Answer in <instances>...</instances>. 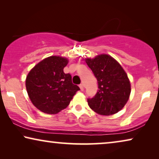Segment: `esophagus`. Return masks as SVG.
Here are the masks:
<instances>
[{
	"label": "esophagus",
	"mask_w": 159,
	"mask_h": 159,
	"mask_svg": "<svg viewBox=\"0 0 159 159\" xmlns=\"http://www.w3.org/2000/svg\"><path fill=\"white\" fill-rule=\"evenodd\" d=\"M79 87H80V90H81L82 91L84 90V84H80V85H79Z\"/></svg>",
	"instance_id": "1"
}]
</instances>
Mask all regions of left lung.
I'll return each instance as SVG.
<instances>
[{
	"instance_id": "1",
	"label": "left lung",
	"mask_w": 159,
	"mask_h": 159,
	"mask_svg": "<svg viewBox=\"0 0 159 159\" xmlns=\"http://www.w3.org/2000/svg\"><path fill=\"white\" fill-rule=\"evenodd\" d=\"M85 62L97 79L98 90L88 106L97 114L110 116L118 113L129 100L131 84L126 71L117 61L108 54L86 58Z\"/></svg>"
}]
</instances>
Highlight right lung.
<instances>
[{"label":"right lung","mask_w":159,"mask_h":159,"mask_svg":"<svg viewBox=\"0 0 159 159\" xmlns=\"http://www.w3.org/2000/svg\"><path fill=\"white\" fill-rule=\"evenodd\" d=\"M68 58L51 56L37 64L26 77V89L30 101L45 114H56L66 108L80 88L64 72Z\"/></svg>","instance_id":"1"}]
</instances>
